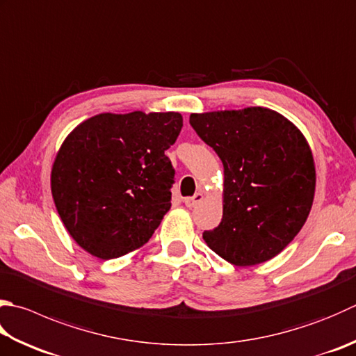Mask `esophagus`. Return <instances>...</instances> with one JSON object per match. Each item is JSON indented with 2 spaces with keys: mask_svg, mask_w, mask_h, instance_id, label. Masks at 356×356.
Segmentation results:
<instances>
[{
  "mask_svg": "<svg viewBox=\"0 0 356 356\" xmlns=\"http://www.w3.org/2000/svg\"><path fill=\"white\" fill-rule=\"evenodd\" d=\"M204 200V195L201 192H197L195 195L193 197H187V198H184V204L187 206V207H195L197 204H200L201 201Z\"/></svg>",
  "mask_w": 356,
  "mask_h": 356,
  "instance_id": "obj_1",
  "label": "esophagus"
}]
</instances>
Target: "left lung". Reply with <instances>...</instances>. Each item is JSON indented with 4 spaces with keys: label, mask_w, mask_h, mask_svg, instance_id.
Returning <instances> with one entry per match:
<instances>
[{
    "label": "left lung",
    "mask_w": 356,
    "mask_h": 356,
    "mask_svg": "<svg viewBox=\"0 0 356 356\" xmlns=\"http://www.w3.org/2000/svg\"><path fill=\"white\" fill-rule=\"evenodd\" d=\"M189 122L225 169L223 218L203 238L236 266L276 257L312 211L316 169L310 145L280 113L241 110L192 113Z\"/></svg>",
    "instance_id": "left-lung-1"
}]
</instances>
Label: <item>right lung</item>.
Listing matches in <instances>:
<instances>
[{"mask_svg": "<svg viewBox=\"0 0 356 356\" xmlns=\"http://www.w3.org/2000/svg\"><path fill=\"white\" fill-rule=\"evenodd\" d=\"M179 113H100L60 147L51 192L66 231L86 252L108 260L144 246L170 209Z\"/></svg>", "mask_w": 356, "mask_h": 356, "instance_id": "1", "label": "right lung"}]
</instances>
